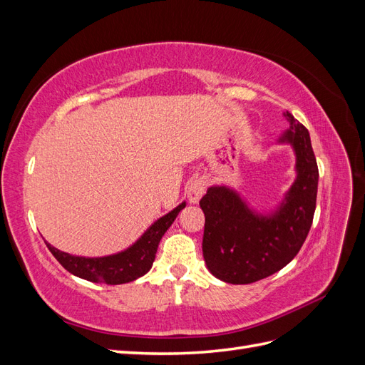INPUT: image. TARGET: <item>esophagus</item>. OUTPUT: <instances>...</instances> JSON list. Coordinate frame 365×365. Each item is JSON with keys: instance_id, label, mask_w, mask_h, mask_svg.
<instances>
[{"instance_id": "34e87169", "label": "esophagus", "mask_w": 365, "mask_h": 365, "mask_svg": "<svg viewBox=\"0 0 365 365\" xmlns=\"http://www.w3.org/2000/svg\"><path fill=\"white\" fill-rule=\"evenodd\" d=\"M205 189H207V184L204 180H193L189 187H187V197H189V201L192 204H197L200 202V200L202 197V195L205 193Z\"/></svg>"}]
</instances>
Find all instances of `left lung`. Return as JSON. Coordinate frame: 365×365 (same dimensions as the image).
Segmentation results:
<instances>
[{
	"label": "left lung",
	"mask_w": 365,
	"mask_h": 365,
	"mask_svg": "<svg viewBox=\"0 0 365 365\" xmlns=\"http://www.w3.org/2000/svg\"><path fill=\"white\" fill-rule=\"evenodd\" d=\"M289 129L280 143L295 152L297 178L271 215H259L233 189L210 187L200 205L205 215L202 252L208 271L231 284H248L284 268L300 251L317 205L318 165L307 129L284 113Z\"/></svg>",
	"instance_id": "obj_1"
}]
</instances>
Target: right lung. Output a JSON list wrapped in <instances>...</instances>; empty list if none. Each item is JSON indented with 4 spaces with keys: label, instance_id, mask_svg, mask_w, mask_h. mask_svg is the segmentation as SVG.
I'll return each mask as SVG.
<instances>
[{
    "label": "right lung",
    "instance_id": "add662e5",
    "mask_svg": "<svg viewBox=\"0 0 365 365\" xmlns=\"http://www.w3.org/2000/svg\"><path fill=\"white\" fill-rule=\"evenodd\" d=\"M185 207V202L180 204L168 215H164L153 222L145 235L128 250L105 257H81L71 256L68 252L59 251L46 242L48 250L56 260L68 272L94 283L121 284L134 282L145 275L155 260V254L160 240L165 231L173 224L178 213Z\"/></svg>",
    "mask_w": 365,
    "mask_h": 365
}]
</instances>
